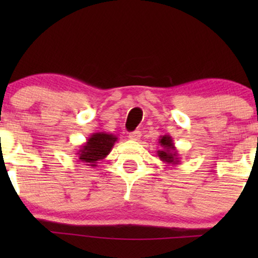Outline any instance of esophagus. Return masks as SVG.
Wrapping results in <instances>:
<instances>
[{"instance_id":"1","label":"esophagus","mask_w":258,"mask_h":258,"mask_svg":"<svg viewBox=\"0 0 258 258\" xmlns=\"http://www.w3.org/2000/svg\"><path fill=\"white\" fill-rule=\"evenodd\" d=\"M129 139L133 141H139L141 139V132H133L129 134Z\"/></svg>"}]
</instances>
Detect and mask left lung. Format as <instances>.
<instances>
[{"label": "left lung", "mask_w": 258, "mask_h": 258, "mask_svg": "<svg viewBox=\"0 0 258 258\" xmlns=\"http://www.w3.org/2000/svg\"><path fill=\"white\" fill-rule=\"evenodd\" d=\"M158 143L161 144V150H157V156L160 157V160L168 165L179 164L181 157H179L178 151L176 149L172 137L169 135L160 136Z\"/></svg>", "instance_id": "1"}]
</instances>
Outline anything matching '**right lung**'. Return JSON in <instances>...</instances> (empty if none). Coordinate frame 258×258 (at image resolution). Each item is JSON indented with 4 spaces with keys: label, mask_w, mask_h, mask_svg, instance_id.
I'll return each instance as SVG.
<instances>
[{
    "label": "right lung",
    "mask_w": 258,
    "mask_h": 258,
    "mask_svg": "<svg viewBox=\"0 0 258 258\" xmlns=\"http://www.w3.org/2000/svg\"><path fill=\"white\" fill-rule=\"evenodd\" d=\"M117 142V137L114 134L104 132L94 133L88 137L87 142L77 150L79 160L89 167H96L98 161L103 160L110 154L114 144Z\"/></svg>",
    "instance_id": "obj_1"
}]
</instances>
